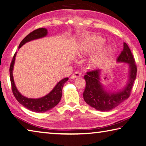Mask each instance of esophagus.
Listing matches in <instances>:
<instances>
[{"mask_svg":"<svg viewBox=\"0 0 146 146\" xmlns=\"http://www.w3.org/2000/svg\"><path fill=\"white\" fill-rule=\"evenodd\" d=\"M81 74L80 72H78V71H77V72H74L72 76H71V78L72 79H76L77 78H79V77H81Z\"/></svg>","mask_w":146,"mask_h":146,"instance_id":"obj_1","label":"esophagus"}]
</instances>
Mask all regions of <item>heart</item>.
<instances>
[{"label":"heart","instance_id":"heart-1","mask_svg":"<svg viewBox=\"0 0 146 146\" xmlns=\"http://www.w3.org/2000/svg\"><path fill=\"white\" fill-rule=\"evenodd\" d=\"M104 42H105V40L101 37H92L91 38V39L84 41V42L82 44L81 46L82 50L84 52H88L94 50V49L100 47V46L104 43ZM108 49L109 48H106L105 49H104V50L100 51L99 53L95 54L94 56H93L92 62L93 64H99V63L102 61V60L104 58V55H105L106 53H107V51H108Z\"/></svg>","mask_w":146,"mask_h":146}]
</instances>
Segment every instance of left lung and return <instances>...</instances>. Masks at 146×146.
Masks as SVG:
<instances>
[{
	"mask_svg": "<svg viewBox=\"0 0 146 146\" xmlns=\"http://www.w3.org/2000/svg\"><path fill=\"white\" fill-rule=\"evenodd\" d=\"M117 62L129 65V78L126 86L116 93L107 92L100 80L101 70L87 72L84 76L86 87L83 92L84 101L98 111H109L117 107L130 95L133 84L137 76V66L130 49L126 43H123V49L117 58Z\"/></svg>",
	"mask_w": 146,
	"mask_h": 146,
	"instance_id": "1",
	"label": "left lung"
}]
</instances>
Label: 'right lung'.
<instances>
[{"label":"right lung","mask_w":146,"mask_h":146,"mask_svg":"<svg viewBox=\"0 0 146 146\" xmlns=\"http://www.w3.org/2000/svg\"><path fill=\"white\" fill-rule=\"evenodd\" d=\"M48 30L44 28L38 29L35 30L34 31L30 32L29 35L24 38L21 40L18 48H20L22 46L25 44L31 41L32 40L40 39V38L44 37L47 35ZM17 52L14 54L13 58L11 64L10 65L9 68V73H10V80L11 82L12 91L14 96H15L16 100L22 106L29 110L35 112H44L49 111L53 107H55L60 102L62 96V88L64 86L65 82L68 81V78H66L62 79L59 81L56 85L54 86V88L49 92L48 95H45L44 97L39 98H29L23 95L18 92V89L16 88V85L14 81L13 70L14 68V64L15 62V58Z\"/></svg>","instance_id":"right-lung-1"}]
</instances>
